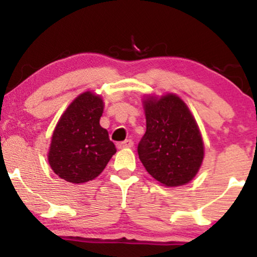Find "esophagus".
<instances>
[{
	"label": "esophagus",
	"instance_id": "1",
	"mask_svg": "<svg viewBox=\"0 0 257 257\" xmlns=\"http://www.w3.org/2000/svg\"><path fill=\"white\" fill-rule=\"evenodd\" d=\"M132 147H133V142H132L131 139H128V141H124V142H121V143L118 144L119 149H123V148H132Z\"/></svg>",
	"mask_w": 257,
	"mask_h": 257
}]
</instances>
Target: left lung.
<instances>
[{
  "instance_id": "1",
  "label": "left lung",
  "mask_w": 257,
  "mask_h": 257,
  "mask_svg": "<svg viewBox=\"0 0 257 257\" xmlns=\"http://www.w3.org/2000/svg\"><path fill=\"white\" fill-rule=\"evenodd\" d=\"M143 108L147 132L138 145L139 159L162 185H185L198 174L204 159V142L195 118L174 93L147 95Z\"/></svg>"
}]
</instances>
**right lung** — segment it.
<instances>
[{"label":"right lung","mask_w":257,"mask_h":257,"mask_svg":"<svg viewBox=\"0 0 257 257\" xmlns=\"http://www.w3.org/2000/svg\"><path fill=\"white\" fill-rule=\"evenodd\" d=\"M104 103L87 90L67 107L59 118L48 150L52 170L68 183L93 180L104 170L116 149L99 119Z\"/></svg>","instance_id":"1"}]
</instances>
